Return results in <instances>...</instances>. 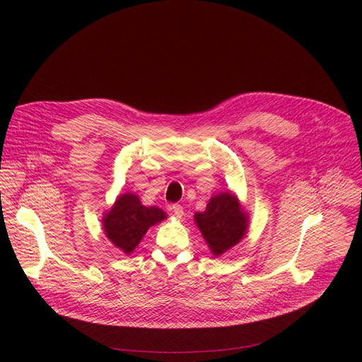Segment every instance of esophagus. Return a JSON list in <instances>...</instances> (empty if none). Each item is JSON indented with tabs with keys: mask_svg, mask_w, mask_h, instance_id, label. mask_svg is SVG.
I'll list each match as a JSON object with an SVG mask.
<instances>
[{
	"mask_svg": "<svg viewBox=\"0 0 362 362\" xmlns=\"http://www.w3.org/2000/svg\"><path fill=\"white\" fill-rule=\"evenodd\" d=\"M171 211L174 212V215L177 216V218H181V216L184 215V208H182L181 205H178V204H174V205L171 206Z\"/></svg>",
	"mask_w": 362,
	"mask_h": 362,
	"instance_id": "1",
	"label": "esophagus"
}]
</instances>
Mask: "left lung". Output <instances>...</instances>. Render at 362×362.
<instances>
[{"label": "left lung", "mask_w": 362, "mask_h": 362, "mask_svg": "<svg viewBox=\"0 0 362 362\" xmlns=\"http://www.w3.org/2000/svg\"><path fill=\"white\" fill-rule=\"evenodd\" d=\"M194 221L214 257H221L241 243L250 227V214L231 191L212 195Z\"/></svg>", "instance_id": "obj_1"}]
</instances>
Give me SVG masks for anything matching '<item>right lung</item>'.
Masks as SVG:
<instances>
[{"label": "right lung", "mask_w": 362, "mask_h": 362, "mask_svg": "<svg viewBox=\"0 0 362 362\" xmlns=\"http://www.w3.org/2000/svg\"><path fill=\"white\" fill-rule=\"evenodd\" d=\"M167 218L158 206H146L134 192L119 194L112 206L103 215V230L107 238L129 255L141 243L147 231Z\"/></svg>", "instance_id": "obj_1"}]
</instances>
